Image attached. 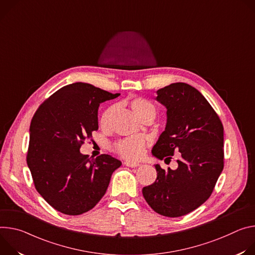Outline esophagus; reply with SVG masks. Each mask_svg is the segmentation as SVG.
I'll return each instance as SVG.
<instances>
[{
  "label": "esophagus",
  "instance_id": "obj_1",
  "mask_svg": "<svg viewBox=\"0 0 255 255\" xmlns=\"http://www.w3.org/2000/svg\"><path fill=\"white\" fill-rule=\"evenodd\" d=\"M125 165L128 166V167H131V168H134V167H137L139 164L137 162H132V161H126L125 162Z\"/></svg>",
  "mask_w": 255,
  "mask_h": 255
}]
</instances>
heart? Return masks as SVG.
I'll return each instance as SVG.
<instances>
[{"mask_svg": "<svg viewBox=\"0 0 255 255\" xmlns=\"http://www.w3.org/2000/svg\"><path fill=\"white\" fill-rule=\"evenodd\" d=\"M130 109L134 115L142 121H154L157 115L155 106L148 100L136 97L129 101L128 103ZM116 111V106H110L103 111L99 119V124L102 128H106L109 125V121L113 112ZM145 142L140 137H127L123 138L113 145V150L120 156L128 159L136 160L142 157L144 153Z\"/></svg>", "mask_w": 255, "mask_h": 255, "instance_id": "obj_1", "label": "heart"}]
</instances>
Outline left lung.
<instances>
[{
	"label": "left lung",
	"mask_w": 255,
	"mask_h": 255,
	"mask_svg": "<svg viewBox=\"0 0 255 255\" xmlns=\"http://www.w3.org/2000/svg\"><path fill=\"white\" fill-rule=\"evenodd\" d=\"M157 95L167 108V125L152 153L166 161L179 152L180 158L175 170L156 164L157 178L143 195L156 213L176 218L211 196L224 168V128L208 100L186 83L170 84Z\"/></svg>",
	"instance_id": "left-lung-1"
}]
</instances>
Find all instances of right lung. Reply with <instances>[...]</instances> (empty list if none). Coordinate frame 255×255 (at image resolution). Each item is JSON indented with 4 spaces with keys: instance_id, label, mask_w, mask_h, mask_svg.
I'll return each mask as SVG.
<instances>
[{
    "instance_id": "1",
    "label": "right lung",
    "mask_w": 255,
    "mask_h": 255,
    "mask_svg": "<svg viewBox=\"0 0 255 255\" xmlns=\"http://www.w3.org/2000/svg\"><path fill=\"white\" fill-rule=\"evenodd\" d=\"M118 96L78 82L53 93L35 111L26 160L36 190L54 210L70 216L90 211L122 165L107 154L90 159L80 153L98 129L100 103Z\"/></svg>"
}]
</instances>
